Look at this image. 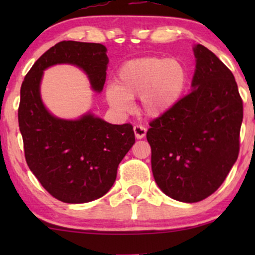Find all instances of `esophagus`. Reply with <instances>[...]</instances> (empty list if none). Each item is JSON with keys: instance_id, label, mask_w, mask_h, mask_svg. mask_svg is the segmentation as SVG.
I'll return each mask as SVG.
<instances>
[{"instance_id": "esophagus-1", "label": "esophagus", "mask_w": 255, "mask_h": 255, "mask_svg": "<svg viewBox=\"0 0 255 255\" xmlns=\"http://www.w3.org/2000/svg\"><path fill=\"white\" fill-rule=\"evenodd\" d=\"M133 132L134 135L137 139H141L146 135V132H147V128H146L144 125H134L133 127Z\"/></svg>"}]
</instances>
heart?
Segmentation results:
<instances>
[{
    "instance_id": "b5f03b06",
    "label": "heart",
    "mask_w": 255,
    "mask_h": 255,
    "mask_svg": "<svg viewBox=\"0 0 255 255\" xmlns=\"http://www.w3.org/2000/svg\"><path fill=\"white\" fill-rule=\"evenodd\" d=\"M188 73L182 62L163 57H142L124 62L116 83L106 89V99L115 111H130L131 100L139 97L141 113L159 117L179 102L187 86Z\"/></svg>"
}]
</instances>
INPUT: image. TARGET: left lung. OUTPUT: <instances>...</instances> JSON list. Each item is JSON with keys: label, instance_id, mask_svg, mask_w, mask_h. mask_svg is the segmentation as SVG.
<instances>
[{"label": "left lung", "instance_id": "obj_1", "mask_svg": "<svg viewBox=\"0 0 255 255\" xmlns=\"http://www.w3.org/2000/svg\"><path fill=\"white\" fill-rule=\"evenodd\" d=\"M191 92L149 123L156 184L173 200L195 203L214 194L239 154L243 100L232 72L203 45Z\"/></svg>", "mask_w": 255, "mask_h": 255}]
</instances>
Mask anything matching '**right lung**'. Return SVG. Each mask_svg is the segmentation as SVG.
<instances>
[{
  "instance_id": "right-lung-1",
  "label": "right lung",
  "mask_w": 255,
  "mask_h": 255,
  "mask_svg": "<svg viewBox=\"0 0 255 255\" xmlns=\"http://www.w3.org/2000/svg\"><path fill=\"white\" fill-rule=\"evenodd\" d=\"M108 62L104 45L64 40L34 62L20 87L18 124L26 163L41 186L65 203H87L110 190L134 132L131 124H110L90 113L74 121L53 116L41 101L43 73L53 65H74L101 93Z\"/></svg>"
}]
</instances>
